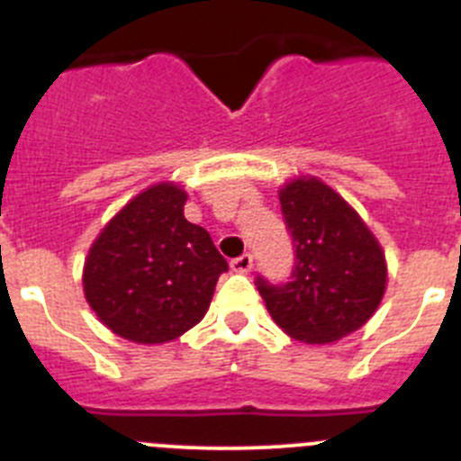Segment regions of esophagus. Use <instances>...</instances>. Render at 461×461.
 Wrapping results in <instances>:
<instances>
[{"mask_svg":"<svg viewBox=\"0 0 461 461\" xmlns=\"http://www.w3.org/2000/svg\"><path fill=\"white\" fill-rule=\"evenodd\" d=\"M230 267H233V272H240V275H249L251 267H254V256L251 254L238 256V258L230 260Z\"/></svg>","mask_w":461,"mask_h":461,"instance_id":"obj_1","label":"esophagus"}]
</instances>
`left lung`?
<instances>
[{"label": "left lung", "mask_w": 461, "mask_h": 461, "mask_svg": "<svg viewBox=\"0 0 461 461\" xmlns=\"http://www.w3.org/2000/svg\"><path fill=\"white\" fill-rule=\"evenodd\" d=\"M284 221L295 244L288 284L256 281L272 321L304 344H330L367 323L388 284L376 235L332 186L300 175L279 189Z\"/></svg>", "instance_id": "1"}]
</instances>
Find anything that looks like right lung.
<instances>
[{
    "label": "right lung",
    "instance_id": "add662e5",
    "mask_svg": "<svg viewBox=\"0 0 461 461\" xmlns=\"http://www.w3.org/2000/svg\"><path fill=\"white\" fill-rule=\"evenodd\" d=\"M186 191L148 186L110 219L83 267L96 319L133 344H166L201 323L228 263L203 226L185 219Z\"/></svg>",
    "mask_w": 461,
    "mask_h": 461
}]
</instances>
